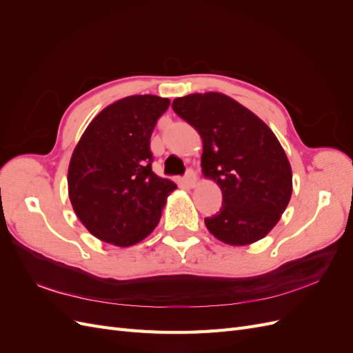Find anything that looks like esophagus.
Returning <instances> with one entry per match:
<instances>
[{
	"instance_id": "obj_1",
	"label": "esophagus",
	"mask_w": 353,
	"mask_h": 353,
	"mask_svg": "<svg viewBox=\"0 0 353 353\" xmlns=\"http://www.w3.org/2000/svg\"><path fill=\"white\" fill-rule=\"evenodd\" d=\"M183 181H184V185H185L187 188H193V187L196 185V181H197L194 170H193V169H188Z\"/></svg>"
}]
</instances>
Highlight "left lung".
I'll return each instance as SVG.
<instances>
[{
  "label": "left lung",
  "mask_w": 353,
  "mask_h": 353,
  "mask_svg": "<svg viewBox=\"0 0 353 353\" xmlns=\"http://www.w3.org/2000/svg\"><path fill=\"white\" fill-rule=\"evenodd\" d=\"M174 112L200 134L201 172L222 191L216 215L205 218L210 234L231 245L263 239L292 197V168L270 126L221 92L175 99Z\"/></svg>",
  "instance_id": "left-lung-1"
}]
</instances>
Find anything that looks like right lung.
<instances>
[{"label": "right lung", "mask_w": 353, "mask_h": 353, "mask_svg": "<svg viewBox=\"0 0 353 353\" xmlns=\"http://www.w3.org/2000/svg\"><path fill=\"white\" fill-rule=\"evenodd\" d=\"M170 101L131 95L108 105L88 125L69 163V199L94 237L119 248L145 239L176 188L152 170L150 138Z\"/></svg>", "instance_id": "1"}]
</instances>
